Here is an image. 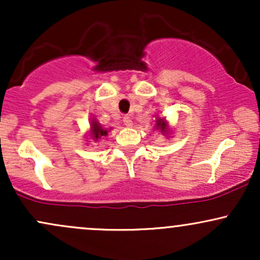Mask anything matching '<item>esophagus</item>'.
Masks as SVG:
<instances>
[{"label":"esophagus","mask_w":260,"mask_h":260,"mask_svg":"<svg viewBox=\"0 0 260 260\" xmlns=\"http://www.w3.org/2000/svg\"><path fill=\"white\" fill-rule=\"evenodd\" d=\"M123 123H124V126L126 127H132V118L129 117V116H124L123 117Z\"/></svg>","instance_id":"esophagus-1"}]
</instances>
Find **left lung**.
Segmentation results:
<instances>
[{
    "mask_svg": "<svg viewBox=\"0 0 260 260\" xmlns=\"http://www.w3.org/2000/svg\"><path fill=\"white\" fill-rule=\"evenodd\" d=\"M154 129H156V131L159 129V131H161V133H162V134H168L169 133V128H168V122H166L165 118L157 117L156 122H155Z\"/></svg>",
    "mask_w": 260,
    "mask_h": 260,
    "instance_id": "obj_1",
    "label": "left lung"
}]
</instances>
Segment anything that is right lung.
Here are the masks:
<instances>
[{
  "mask_svg": "<svg viewBox=\"0 0 260 260\" xmlns=\"http://www.w3.org/2000/svg\"><path fill=\"white\" fill-rule=\"evenodd\" d=\"M107 132H109V131L101 127L99 122L95 120V118H92L90 122V137L94 142H98V140L103 138V137H106Z\"/></svg>",
  "mask_w": 260,
  "mask_h": 260,
  "instance_id": "add662e5",
  "label": "right lung"
}]
</instances>
